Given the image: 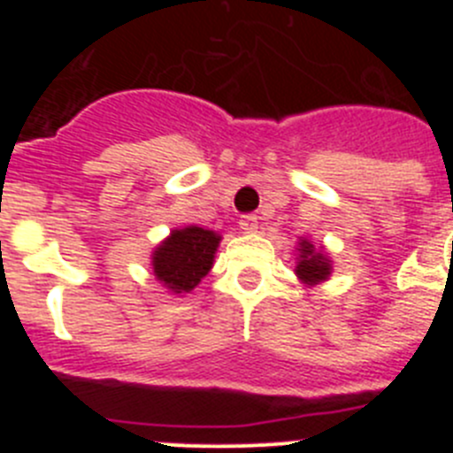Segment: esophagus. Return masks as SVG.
<instances>
[{
    "label": "esophagus",
    "mask_w": 453,
    "mask_h": 453,
    "mask_svg": "<svg viewBox=\"0 0 453 453\" xmlns=\"http://www.w3.org/2000/svg\"><path fill=\"white\" fill-rule=\"evenodd\" d=\"M240 229L245 231V234H254L256 229H258V218H256V215H242V218H240Z\"/></svg>",
    "instance_id": "1"
}]
</instances>
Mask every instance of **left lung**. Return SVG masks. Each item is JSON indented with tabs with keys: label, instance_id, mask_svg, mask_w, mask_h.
<instances>
[{
	"label": "left lung",
	"instance_id": "obj_1",
	"mask_svg": "<svg viewBox=\"0 0 453 453\" xmlns=\"http://www.w3.org/2000/svg\"><path fill=\"white\" fill-rule=\"evenodd\" d=\"M297 276L306 286H318L326 281L331 274L329 256L322 250H315L308 240H299V258H297Z\"/></svg>",
	"mask_w": 453,
	"mask_h": 453
}]
</instances>
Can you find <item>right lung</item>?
<instances>
[{
    "mask_svg": "<svg viewBox=\"0 0 453 453\" xmlns=\"http://www.w3.org/2000/svg\"><path fill=\"white\" fill-rule=\"evenodd\" d=\"M219 235L202 226L174 229L151 254V270L174 295L190 292L211 272Z\"/></svg>",
    "mask_w": 453,
    "mask_h": 453,
    "instance_id": "add662e5",
    "label": "right lung"
}]
</instances>
